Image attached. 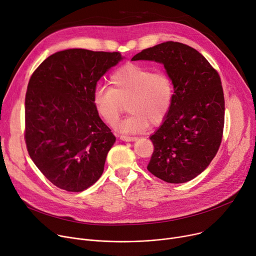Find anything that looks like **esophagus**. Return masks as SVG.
<instances>
[{
  "instance_id": "1",
  "label": "esophagus",
  "mask_w": 256,
  "mask_h": 256,
  "mask_svg": "<svg viewBox=\"0 0 256 256\" xmlns=\"http://www.w3.org/2000/svg\"><path fill=\"white\" fill-rule=\"evenodd\" d=\"M120 138H121L124 142H135V140H138V138L128 136V135H121V136H120Z\"/></svg>"
}]
</instances>
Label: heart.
I'll list each match as a JSON object with an SVG mask.
<instances>
[{
	"instance_id": "1",
	"label": "heart",
	"mask_w": 256,
	"mask_h": 256,
	"mask_svg": "<svg viewBox=\"0 0 256 256\" xmlns=\"http://www.w3.org/2000/svg\"><path fill=\"white\" fill-rule=\"evenodd\" d=\"M110 88H96L93 105L104 123L114 126L128 102L131 114L116 128L127 133L146 130L150 124H161L170 112L174 86L170 75L140 64H126L110 78Z\"/></svg>"
}]
</instances>
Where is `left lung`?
I'll use <instances>...</instances> for the list:
<instances>
[{
	"label": "left lung",
	"mask_w": 256,
	"mask_h": 256,
	"mask_svg": "<svg viewBox=\"0 0 256 256\" xmlns=\"http://www.w3.org/2000/svg\"><path fill=\"white\" fill-rule=\"evenodd\" d=\"M131 60L163 64L174 86L170 112L150 138L154 152L146 168L164 182H188L208 166L222 140L225 108L219 74L196 50L174 41Z\"/></svg>",
	"instance_id": "left-lung-1"
}]
</instances>
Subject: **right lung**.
Returning a JSON list of instances; mask_svg holds the SVG:
<instances>
[{
  "instance_id": "add662e5",
  "label": "right lung",
  "mask_w": 256,
  "mask_h": 256,
  "mask_svg": "<svg viewBox=\"0 0 256 256\" xmlns=\"http://www.w3.org/2000/svg\"><path fill=\"white\" fill-rule=\"evenodd\" d=\"M123 56L82 48L58 52L39 65L26 94L30 157L58 188L80 192L101 176L116 142L93 105L97 82Z\"/></svg>"
}]
</instances>
